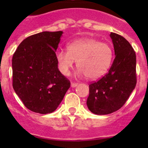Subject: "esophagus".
<instances>
[{
	"instance_id": "esophagus-1",
	"label": "esophagus",
	"mask_w": 148,
	"mask_h": 148,
	"mask_svg": "<svg viewBox=\"0 0 148 148\" xmlns=\"http://www.w3.org/2000/svg\"><path fill=\"white\" fill-rule=\"evenodd\" d=\"M77 85H78V83H76V82H72L71 83L72 87H76Z\"/></svg>"
}]
</instances>
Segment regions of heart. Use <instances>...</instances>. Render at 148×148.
Instances as JSON below:
<instances>
[{"label":"heart","instance_id":"obj_1","mask_svg":"<svg viewBox=\"0 0 148 148\" xmlns=\"http://www.w3.org/2000/svg\"><path fill=\"white\" fill-rule=\"evenodd\" d=\"M56 58L58 70L68 75L77 61L78 74L89 79H96L105 74L113 60V52L106 43L92 38L75 40L67 45V51L59 50Z\"/></svg>","mask_w":148,"mask_h":148}]
</instances>
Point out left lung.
Returning a JSON list of instances; mask_svg holds the SVG:
<instances>
[{
  "mask_svg": "<svg viewBox=\"0 0 148 148\" xmlns=\"http://www.w3.org/2000/svg\"><path fill=\"white\" fill-rule=\"evenodd\" d=\"M115 58L107 74L89 85L88 109L97 115H107L118 110L136 84V53L127 40L111 32Z\"/></svg>",
  "mask_w": 148,
  "mask_h": 148,
  "instance_id": "1",
  "label": "left lung"
}]
</instances>
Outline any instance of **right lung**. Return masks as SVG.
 Here are the masks:
<instances>
[{
  "mask_svg": "<svg viewBox=\"0 0 148 148\" xmlns=\"http://www.w3.org/2000/svg\"><path fill=\"white\" fill-rule=\"evenodd\" d=\"M62 33L30 35L13 54V89L26 108L35 113H53L70 87V80L58 70L56 58Z\"/></svg>",
  "mask_w": 148,
  "mask_h": 148,
  "instance_id": "right-lung-1",
  "label": "right lung"
}]
</instances>
